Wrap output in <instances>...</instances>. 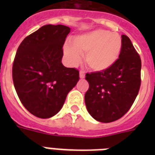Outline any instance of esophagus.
Here are the masks:
<instances>
[{
    "mask_svg": "<svg viewBox=\"0 0 155 155\" xmlns=\"http://www.w3.org/2000/svg\"><path fill=\"white\" fill-rule=\"evenodd\" d=\"M84 77H85L84 71H80V79H84Z\"/></svg>",
    "mask_w": 155,
    "mask_h": 155,
    "instance_id": "34e87169",
    "label": "esophagus"
}]
</instances>
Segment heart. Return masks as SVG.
Returning <instances> with one entry per match:
<instances>
[{"instance_id": "heart-1", "label": "heart", "mask_w": 155, "mask_h": 155, "mask_svg": "<svg viewBox=\"0 0 155 155\" xmlns=\"http://www.w3.org/2000/svg\"><path fill=\"white\" fill-rule=\"evenodd\" d=\"M122 40L118 34L105 30H96L75 36L71 46L66 44L63 51L71 65H76L85 55V63L95 71L110 68L119 58Z\"/></svg>"}]
</instances>
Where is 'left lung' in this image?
Here are the masks:
<instances>
[{"mask_svg":"<svg viewBox=\"0 0 155 155\" xmlns=\"http://www.w3.org/2000/svg\"><path fill=\"white\" fill-rule=\"evenodd\" d=\"M119 58L108 70L87 73L89 88L84 101L87 112L100 122H113L127 113L141 85L142 62L126 35H121Z\"/></svg>","mask_w":155,"mask_h":155,"instance_id":"obj_1","label":"left lung"}]
</instances>
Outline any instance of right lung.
<instances>
[{
  "label": "right lung",
  "mask_w": 155,
  "mask_h": 155,
  "mask_svg": "<svg viewBox=\"0 0 155 155\" xmlns=\"http://www.w3.org/2000/svg\"><path fill=\"white\" fill-rule=\"evenodd\" d=\"M71 28L46 25L23 40L13 64V80L21 102L31 114L50 118L60 111L79 81V71L62 63Z\"/></svg>",
  "instance_id": "right-lung-1"
}]
</instances>
